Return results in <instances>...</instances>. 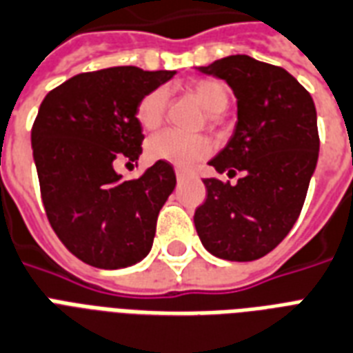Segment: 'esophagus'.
I'll return each mask as SVG.
<instances>
[{
    "instance_id": "1",
    "label": "esophagus",
    "mask_w": 353,
    "mask_h": 353,
    "mask_svg": "<svg viewBox=\"0 0 353 353\" xmlns=\"http://www.w3.org/2000/svg\"><path fill=\"white\" fill-rule=\"evenodd\" d=\"M174 173H176V180H179V182H182V180H185L188 176H190V173H188L185 169H180V168L174 169Z\"/></svg>"
}]
</instances>
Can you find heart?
Masks as SVG:
<instances>
[{
	"label": "heart",
	"instance_id": "1",
	"mask_svg": "<svg viewBox=\"0 0 353 353\" xmlns=\"http://www.w3.org/2000/svg\"><path fill=\"white\" fill-rule=\"evenodd\" d=\"M191 92L201 101L210 114L226 110L230 95L223 83L204 79L191 84ZM168 108V90H151L139 99L136 106V119L145 130H154L162 123ZM212 152L210 139L199 134H182L176 130H163L147 141V157L154 162H168L176 168H190Z\"/></svg>",
	"mask_w": 353,
	"mask_h": 353
}]
</instances>
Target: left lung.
Segmentation results:
<instances>
[{
  "instance_id": "left-lung-1",
  "label": "left lung",
  "mask_w": 353,
  "mask_h": 353,
  "mask_svg": "<svg viewBox=\"0 0 353 353\" xmlns=\"http://www.w3.org/2000/svg\"><path fill=\"white\" fill-rule=\"evenodd\" d=\"M201 73L223 79L237 99L230 141L210 160L237 184L206 179L195 228L208 252L228 261L263 258L288 236L304 206L319 160V128L310 92L280 65L230 54Z\"/></svg>"
}]
</instances>
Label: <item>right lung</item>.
Instances as JSON below:
<instances>
[{"mask_svg":"<svg viewBox=\"0 0 353 353\" xmlns=\"http://www.w3.org/2000/svg\"><path fill=\"white\" fill-rule=\"evenodd\" d=\"M173 75L136 65L79 73L38 108L31 143L46 215L64 247L92 267H130L151 250L158 214L176 185L173 165L157 162L123 180L116 163L139 158L136 106Z\"/></svg>","mask_w":353,"mask_h":353,"instance_id":"right-lung-1","label":"right lung"}]
</instances>
